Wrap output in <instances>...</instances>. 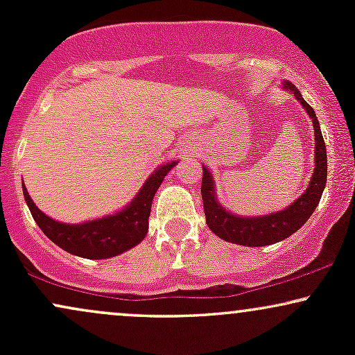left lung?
Returning <instances> with one entry per match:
<instances>
[{"mask_svg":"<svg viewBox=\"0 0 355 355\" xmlns=\"http://www.w3.org/2000/svg\"><path fill=\"white\" fill-rule=\"evenodd\" d=\"M282 88L291 92L300 101L307 115L311 116L313 137H315V152H313L315 168H313L309 187L294 203H291L282 210L274 211V214L243 217V215L232 214L218 202L214 177H211L210 170L203 165L202 198L207 225L217 237L230 243H237V245L243 247H263L291 237L307 222L319 205L322 193H324L325 182H327V150H325L324 138H322L319 120H317L315 112L311 105L302 98L299 89L291 81H284Z\"/></svg>","mask_w":355,"mask_h":355,"instance_id":"8db88e82","label":"left lung"}]
</instances>
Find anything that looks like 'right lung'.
I'll use <instances>...</instances> for the list:
<instances>
[{
    "instance_id": "obj_1",
    "label": "right lung",
    "mask_w": 355,
    "mask_h": 355,
    "mask_svg": "<svg viewBox=\"0 0 355 355\" xmlns=\"http://www.w3.org/2000/svg\"><path fill=\"white\" fill-rule=\"evenodd\" d=\"M177 164L178 162L173 160L158 166L146 178L137 197L116 214L88 220L83 223H63L48 217L31 200L24 183L23 195L35 222L53 243L67 250L68 254L83 257V259H110V257L130 250L145 239L148 232V217L155 193L166 173Z\"/></svg>"
}]
</instances>
